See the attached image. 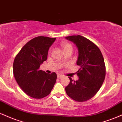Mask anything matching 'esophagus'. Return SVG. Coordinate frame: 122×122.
Returning <instances> with one entry per match:
<instances>
[{
	"mask_svg": "<svg viewBox=\"0 0 122 122\" xmlns=\"http://www.w3.org/2000/svg\"><path fill=\"white\" fill-rule=\"evenodd\" d=\"M62 77H63L62 75H59V74H58V75H57V78H58V79H61Z\"/></svg>",
	"mask_w": 122,
	"mask_h": 122,
	"instance_id": "esophagus-1",
	"label": "esophagus"
}]
</instances>
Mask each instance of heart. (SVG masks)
<instances>
[{"label":"heart","mask_w":122,"mask_h":122,"mask_svg":"<svg viewBox=\"0 0 122 122\" xmlns=\"http://www.w3.org/2000/svg\"><path fill=\"white\" fill-rule=\"evenodd\" d=\"M61 47L62 48L63 51H67V50H73L72 45L71 43L66 42H63L61 43Z\"/></svg>","instance_id":"obj_1"}]
</instances>
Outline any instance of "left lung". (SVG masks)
Instances as JSON below:
<instances>
[{"mask_svg":"<svg viewBox=\"0 0 122 122\" xmlns=\"http://www.w3.org/2000/svg\"><path fill=\"white\" fill-rule=\"evenodd\" d=\"M78 49L76 64L80 68L77 72L79 79L65 87L67 95L77 102H85L96 94L104 82L106 75L104 58L97 46L86 38L79 36L66 37Z\"/></svg>","mask_w":122,"mask_h":122,"instance_id":"8db88e82","label":"left lung"}]
</instances>
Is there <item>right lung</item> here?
<instances>
[{
	"mask_svg": "<svg viewBox=\"0 0 122 122\" xmlns=\"http://www.w3.org/2000/svg\"><path fill=\"white\" fill-rule=\"evenodd\" d=\"M56 39L43 36L34 38L28 42L15 57L14 76L21 89L30 97H45L55 84L56 73L47 74L40 70V67L47 60L49 49Z\"/></svg>",
	"mask_w": 122,
	"mask_h": 122,
	"instance_id": "obj_1",
	"label": "right lung"
}]
</instances>
